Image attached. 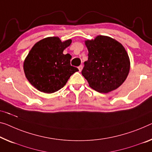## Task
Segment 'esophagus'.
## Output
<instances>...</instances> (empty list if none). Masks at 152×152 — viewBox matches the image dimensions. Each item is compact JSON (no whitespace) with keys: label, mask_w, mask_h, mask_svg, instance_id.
<instances>
[{"label":"esophagus","mask_w":152,"mask_h":152,"mask_svg":"<svg viewBox=\"0 0 152 152\" xmlns=\"http://www.w3.org/2000/svg\"><path fill=\"white\" fill-rule=\"evenodd\" d=\"M78 69H79V72H81V70H82V69H83V66H82V65H80V66H79L78 67Z\"/></svg>","instance_id":"esophagus-1"}]
</instances>
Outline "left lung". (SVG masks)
Instances as JSON below:
<instances>
[{"label": "left lung", "instance_id": "1", "mask_svg": "<svg viewBox=\"0 0 152 152\" xmlns=\"http://www.w3.org/2000/svg\"><path fill=\"white\" fill-rule=\"evenodd\" d=\"M88 60L81 71L92 89L107 93L122 85L130 70V60L122 44L106 36L86 41Z\"/></svg>", "mask_w": 152, "mask_h": 152}]
</instances>
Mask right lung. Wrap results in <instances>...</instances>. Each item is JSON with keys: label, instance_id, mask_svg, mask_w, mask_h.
I'll return each instance as SVG.
<instances>
[{"label": "right lung", "instance_id": "add662e5", "mask_svg": "<svg viewBox=\"0 0 152 152\" xmlns=\"http://www.w3.org/2000/svg\"><path fill=\"white\" fill-rule=\"evenodd\" d=\"M71 40L62 42L58 37H48L37 42L24 62L29 82L44 93H53L64 87L72 75L79 71L71 65V56L63 51Z\"/></svg>", "mask_w": 152, "mask_h": 152}]
</instances>
